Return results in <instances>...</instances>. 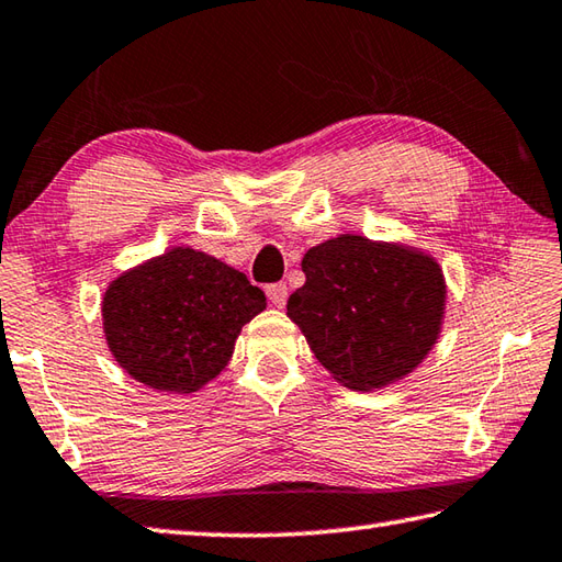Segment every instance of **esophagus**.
Segmentation results:
<instances>
[{
	"label": "esophagus",
	"mask_w": 562,
	"mask_h": 562,
	"mask_svg": "<svg viewBox=\"0 0 562 562\" xmlns=\"http://www.w3.org/2000/svg\"><path fill=\"white\" fill-rule=\"evenodd\" d=\"M267 295L277 308H283L285 301H289V289H285V283H271L267 285Z\"/></svg>",
	"instance_id": "esophagus-1"
}]
</instances>
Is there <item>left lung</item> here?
Wrapping results in <instances>:
<instances>
[{"label":"left lung","instance_id":"left-lung-1","mask_svg":"<svg viewBox=\"0 0 562 562\" xmlns=\"http://www.w3.org/2000/svg\"><path fill=\"white\" fill-rule=\"evenodd\" d=\"M301 267L285 315L342 386L394 384L438 342L448 291L430 254L340 235L305 251Z\"/></svg>","mask_w":562,"mask_h":562}]
</instances>
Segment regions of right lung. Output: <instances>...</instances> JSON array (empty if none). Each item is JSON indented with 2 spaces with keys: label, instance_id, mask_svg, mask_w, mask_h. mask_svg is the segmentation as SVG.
I'll list each match as a JSON object with an SVG mask.
<instances>
[{
  "label": "right lung",
  "instance_id": "obj_1",
  "mask_svg": "<svg viewBox=\"0 0 562 562\" xmlns=\"http://www.w3.org/2000/svg\"><path fill=\"white\" fill-rule=\"evenodd\" d=\"M267 295L205 251L176 247L116 277L102 299L104 340L149 389L193 394L227 367Z\"/></svg>",
  "mask_w": 562,
  "mask_h": 562
}]
</instances>
